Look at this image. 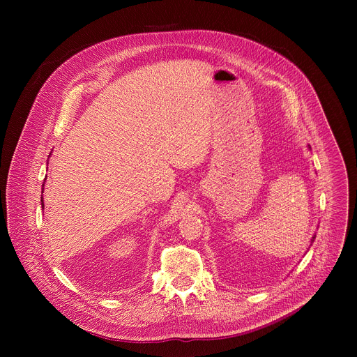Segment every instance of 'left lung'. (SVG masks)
<instances>
[{"label":"left lung","mask_w":357,"mask_h":357,"mask_svg":"<svg viewBox=\"0 0 357 357\" xmlns=\"http://www.w3.org/2000/svg\"><path fill=\"white\" fill-rule=\"evenodd\" d=\"M309 149H310V147H309ZM314 238H316V236H314V235H313V238H312V242H313V241H314Z\"/></svg>","instance_id":"left-lung-1"}]
</instances>
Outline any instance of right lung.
I'll use <instances>...</instances> for the list:
<instances>
[{
  "mask_svg": "<svg viewBox=\"0 0 357 357\" xmlns=\"http://www.w3.org/2000/svg\"><path fill=\"white\" fill-rule=\"evenodd\" d=\"M50 156H51V153H50ZM45 181V180H44ZM43 192H44V184H43ZM41 206L44 207V201H43V197H41Z\"/></svg>",
  "mask_w": 357,
  "mask_h": 357,
  "instance_id": "obj_1",
  "label": "right lung"
}]
</instances>
